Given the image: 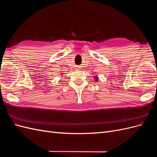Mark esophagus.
Masks as SVG:
<instances>
[{"label": "esophagus", "instance_id": "1", "mask_svg": "<svg viewBox=\"0 0 157 157\" xmlns=\"http://www.w3.org/2000/svg\"><path fill=\"white\" fill-rule=\"evenodd\" d=\"M80 67H77V69H80Z\"/></svg>", "mask_w": 157, "mask_h": 157}]
</instances>
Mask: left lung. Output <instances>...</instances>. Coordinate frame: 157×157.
<instances>
[{
    "instance_id": "left-lung-1",
    "label": "left lung",
    "mask_w": 157,
    "mask_h": 157,
    "mask_svg": "<svg viewBox=\"0 0 157 157\" xmlns=\"http://www.w3.org/2000/svg\"><path fill=\"white\" fill-rule=\"evenodd\" d=\"M94 80H96V82H98V80H99L98 75H96V76H94Z\"/></svg>"
}]
</instances>
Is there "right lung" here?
<instances>
[{"instance_id":"1","label":"right lung","mask_w":157,"mask_h":157,"mask_svg":"<svg viewBox=\"0 0 157 157\" xmlns=\"http://www.w3.org/2000/svg\"><path fill=\"white\" fill-rule=\"evenodd\" d=\"M61 75V76H62V75Z\"/></svg>"}]
</instances>
